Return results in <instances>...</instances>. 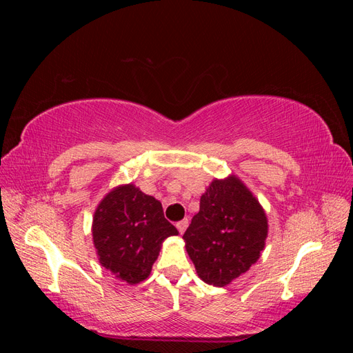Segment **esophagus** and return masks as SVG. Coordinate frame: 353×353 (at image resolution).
<instances>
[{
  "label": "esophagus",
  "instance_id": "34e87169",
  "mask_svg": "<svg viewBox=\"0 0 353 353\" xmlns=\"http://www.w3.org/2000/svg\"><path fill=\"white\" fill-rule=\"evenodd\" d=\"M187 227H188V219H187V218H184L183 221L176 222V228H178L179 234H184V231L187 230Z\"/></svg>",
  "mask_w": 353,
  "mask_h": 353
}]
</instances>
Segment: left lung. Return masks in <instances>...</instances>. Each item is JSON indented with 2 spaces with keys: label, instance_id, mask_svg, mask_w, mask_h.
I'll list each match as a JSON object with an SVG mask.
<instances>
[{
  "label": "left lung",
  "instance_id": "8db88e82",
  "mask_svg": "<svg viewBox=\"0 0 353 353\" xmlns=\"http://www.w3.org/2000/svg\"><path fill=\"white\" fill-rule=\"evenodd\" d=\"M266 236L268 219L258 199L230 175L212 181L183 239L200 279L223 287L259 259Z\"/></svg>",
  "mask_w": 353,
  "mask_h": 353
}]
</instances>
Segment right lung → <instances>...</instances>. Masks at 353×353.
Returning a JSON list of instances; mask_svg holds the SVG:
<instances>
[{
	"mask_svg": "<svg viewBox=\"0 0 353 353\" xmlns=\"http://www.w3.org/2000/svg\"><path fill=\"white\" fill-rule=\"evenodd\" d=\"M178 236L165 219L162 203L134 184L113 188L92 218V240L101 266L128 284L152 272L165 239Z\"/></svg>",
	"mask_w": 353,
	"mask_h": 353,
	"instance_id": "1",
	"label": "right lung"
}]
</instances>
